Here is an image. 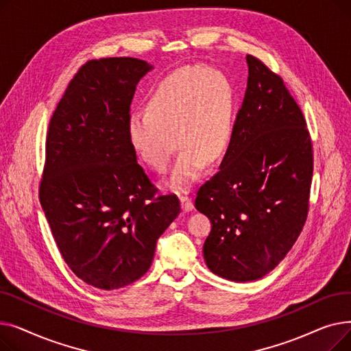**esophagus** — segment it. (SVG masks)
Masks as SVG:
<instances>
[{"instance_id": "34e87169", "label": "esophagus", "mask_w": 351, "mask_h": 351, "mask_svg": "<svg viewBox=\"0 0 351 351\" xmlns=\"http://www.w3.org/2000/svg\"><path fill=\"white\" fill-rule=\"evenodd\" d=\"M179 200H180V205H182V210L183 212H191L193 209L192 199L188 196V192L180 193L179 195Z\"/></svg>"}]
</instances>
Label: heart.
<instances>
[{"label": "heart", "mask_w": 351, "mask_h": 351, "mask_svg": "<svg viewBox=\"0 0 351 351\" xmlns=\"http://www.w3.org/2000/svg\"><path fill=\"white\" fill-rule=\"evenodd\" d=\"M233 122L234 94L229 80L209 68L191 66L165 77L152 89L145 114H134L128 121V139L142 162L156 172L168 171L176 142L180 154L166 185L183 191L206 163L215 165L225 156Z\"/></svg>", "instance_id": "b5f03b06"}]
</instances>
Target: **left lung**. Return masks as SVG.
Segmentation results:
<instances>
[{
  "mask_svg": "<svg viewBox=\"0 0 351 351\" xmlns=\"http://www.w3.org/2000/svg\"><path fill=\"white\" fill-rule=\"evenodd\" d=\"M247 88L219 172L197 191L209 217L206 266L230 282L257 280L289 253L304 226L311 141L280 77L247 55Z\"/></svg>",
  "mask_w": 351,
  "mask_h": 351,
  "instance_id": "8db88e82",
  "label": "left lung"
}]
</instances>
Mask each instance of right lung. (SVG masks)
<instances>
[{
  "mask_svg": "<svg viewBox=\"0 0 351 351\" xmlns=\"http://www.w3.org/2000/svg\"><path fill=\"white\" fill-rule=\"evenodd\" d=\"M152 69L138 58L86 62L49 122L41 208L65 263L102 290L142 278L180 213L175 195H154L128 139L136 85Z\"/></svg>",
  "mask_w": 351,
  "mask_h": 351,
  "instance_id": "1",
  "label": "right lung"
}]
</instances>
